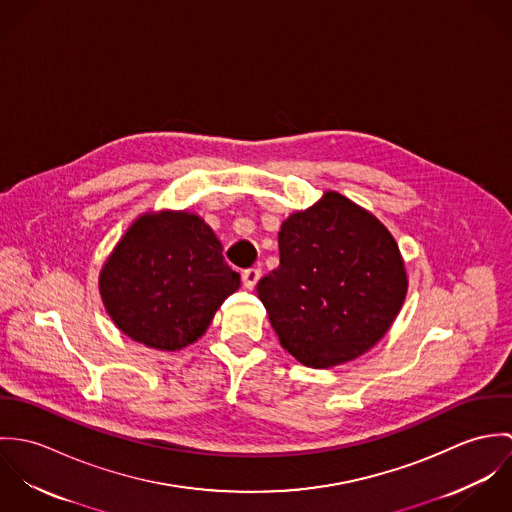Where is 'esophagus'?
Here are the masks:
<instances>
[{
	"label": "esophagus",
	"mask_w": 512,
	"mask_h": 512,
	"mask_svg": "<svg viewBox=\"0 0 512 512\" xmlns=\"http://www.w3.org/2000/svg\"><path fill=\"white\" fill-rule=\"evenodd\" d=\"M260 276H262L260 268H248V270H244V272H242V284H244V288H246V290H254L256 284H258V280H260Z\"/></svg>",
	"instance_id": "esophagus-1"
}]
</instances>
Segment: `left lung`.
I'll return each instance as SVG.
<instances>
[{"instance_id": "left-lung-1", "label": "left lung", "mask_w": 512, "mask_h": 512, "mask_svg": "<svg viewBox=\"0 0 512 512\" xmlns=\"http://www.w3.org/2000/svg\"><path fill=\"white\" fill-rule=\"evenodd\" d=\"M280 266L258 282L282 347L301 365L353 361L398 315L406 270L392 234L339 193L295 213L278 234Z\"/></svg>"}]
</instances>
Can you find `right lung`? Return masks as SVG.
<instances>
[{
  "instance_id": "obj_1",
  "label": "right lung",
  "mask_w": 512,
  "mask_h": 512,
  "mask_svg": "<svg viewBox=\"0 0 512 512\" xmlns=\"http://www.w3.org/2000/svg\"><path fill=\"white\" fill-rule=\"evenodd\" d=\"M240 288L205 220L159 213L136 220L100 274L112 321L134 341L175 351L195 343L220 303Z\"/></svg>"
}]
</instances>
